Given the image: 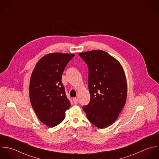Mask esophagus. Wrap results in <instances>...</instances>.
Returning a JSON list of instances; mask_svg holds the SVG:
<instances>
[{
  "mask_svg": "<svg viewBox=\"0 0 159 159\" xmlns=\"http://www.w3.org/2000/svg\"><path fill=\"white\" fill-rule=\"evenodd\" d=\"M73 101H74V104L77 105V104L78 103V99H77V98H73Z\"/></svg>",
  "mask_w": 159,
  "mask_h": 159,
  "instance_id": "1",
  "label": "esophagus"
}]
</instances>
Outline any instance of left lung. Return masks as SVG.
<instances>
[{
	"label": "left lung",
	"mask_w": 159,
	"mask_h": 159,
	"mask_svg": "<svg viewBox=\"0 0 159 159\" xmlns=\"http://www.w3.org/2000/svg\"><path fill=\"white\" fill-rule=\"evenodd\" d=\"M89 67L90 103L83 107L87 119L98 128L111 125L125 105L127 82L124 69L115 57L102 50L79 53Z\"/></svg>",
	"instance_id": "left-lung-1"
}]
</instances>
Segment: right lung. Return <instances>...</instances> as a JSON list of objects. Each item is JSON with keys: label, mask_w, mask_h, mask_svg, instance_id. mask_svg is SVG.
<instances>
[{"label": "right lung", "mask_w": 159, "mask_h": 159, "mask_svg": "<svg viewBox=\"0 0 159 159\" xmlns=\"http://www.w3.org/2000/svg\"><path fill=\"white\" fill-rule=\"evenodd\" d=\"M75 54L53 52L42 57L31 75L29 94L39 120L49 128L60 124L70 107L62 84V74Z\"/></svg>", "instance_id": "obj_1"}]
</instances>
